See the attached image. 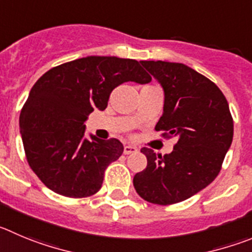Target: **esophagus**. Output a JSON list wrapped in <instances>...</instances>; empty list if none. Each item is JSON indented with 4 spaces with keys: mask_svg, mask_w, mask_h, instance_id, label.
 Masks as SVG:
<instances>
[{
    "mask_svg": "<svg viewBox=\"0 0 252 252\" xmlns=\"http://www.w3.org/2000/svg\"><path fill=\"white\" fill-rule=\"evenodd\" d=\"M124 154H133V153H137L138 152V148L137 147H134V145H126L124 147Z\"/></svg>",
    "mask_w": 252,
    "mask_h": 252,
    "instance_id": "34e87169",
    "label": "esophagus"
}]
</instances>
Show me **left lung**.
Returning <instances> with one entry per match:
<instances>
[{
	"mask_svg": "<svg viewBox=\"0 0 252 252\" xmlns=\"http://www.w3.org/2000/svg\"><path fill=\"white\" fill-rule=\"evenodd\" d=\"M164 89V112L155 126L176 137L170 154L142 148L148 165L133 184L140 197L158 205L180 203L208 187L221 170L234 135L229 104L214 82L183 63L140 61Z\"/></svg>",
	"mask_w": 252,
	"mask_h": 252,
	"instance_id": "left-lung-1",
	"label": "left lung"
}]
</instances>
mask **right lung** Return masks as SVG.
<instances>
[{"mask_svg": "<svg viewBox=\"0 0 252 252\" xmlns=\"http://www.w3.org/2000/svg\"><path fill=\"white\" fill-rule=\"evenodd\" d=\"M129 81L144 84L152 77L135 60L89 56L53 67L34 83L21 110V137L28 165L48 189L74 199L99 191L124 148L115 138L86 139V121Z\"/></svg>", "mask_w": 252, "mask_h": 252, "instance_id": "add662e5", "label": "right lung"}]
</instances>
